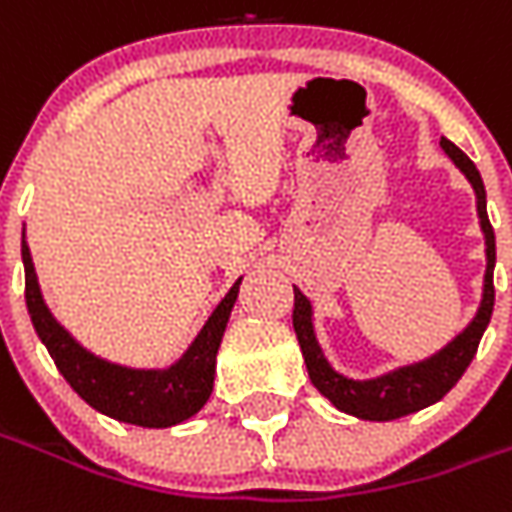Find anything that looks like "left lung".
Instances as JSON below:
<instances>
[{
	"label": "left lung",
	"instance_id": "obj_1",
	"mask_svg": "<svg viewBox=\"0 0 512 512\" xmlns=\"http://www.w3.org/2000/svg\"><path fill=\"white\" fill-rule=\"evenodd\" d=\"M441 149L449 155L457 169L466 174V180L477 196V216H480L482 235H485V280H482V299L468 327L435 355L424 357L418 363L385 371L371 380H352L341 371H335L332 363L324 357V349L316 338L313 327V305L305 293L293 285V330L305 355L307 374L316 385L321 396H327L341 413L363 418V421H393V418L410 416L416 410L441 402L446 393L452 391L457 380L463 377L468 363L477 355V346L493 313V266H496V238L488 221L485 207V185L477 166L468 160L452 141L441 138Z\"/></svg>",
	"mask_w": 512,
	"mask_h": 512
}]
</instances>
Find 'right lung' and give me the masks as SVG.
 Segmentation results:
<instances>
[{"mask_svg": "<svg viewBox=\"0 0 512 512\" xmlns=\"http://www.w3.org/2000/svg\"><path fill=\"white\" fill-rule=\"evenodd\" d=\"M21 260H24V299H27L32 327L49 349L57 371L94 410L124 424L163 430L196 416L205 407L213 393L216 355L230 321L232 305L238 299L241 280L216 305L205 327L199 330L194 343L185 349V355L177 363H171L169 368H130L88 352L52 316L38 285L24 232H21Z\"/></svg>", "mask_w": 512, "mask_h": 512, "instance_id": "obj_1", "label": "right lung"}]
</instances>
